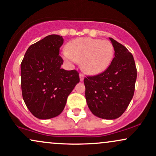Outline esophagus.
Segmentation results:
<instances>
[{
    "label": "esophagus",
    "mask_w": 156,
    "mask_h": 156,
    "mask_svg": "<svg viewBox=\"0 0 156 156\" xmlns=\"http://www.w3.org/2000/svg\"><path fill=\"white\" fill-rule=\"evenodd\" d=\"M79 77H80V81H83V79H84V76L82 73H80L79 74Z\"/></svg>",
    "instance_id": "obj_1"
}]
</instances>
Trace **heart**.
<instances>
[{
    "label": "heart",
    "mask_w": 156,
    "mask_h": 156,
    "mask_svg": "<svg viewBox=\"0 0 156 156\" xmlns=\"http://www.w3.org/2000/svg\"><path fill=\"white\" fill-rule=\"evenodd\" d=\"M63 59L70 66L81 62V68L89 75L104 72L114 56V48L107 40L83 37L69 42L62 52Z\"/></svg>",
    "instance_id": "1"
}]
</instances>
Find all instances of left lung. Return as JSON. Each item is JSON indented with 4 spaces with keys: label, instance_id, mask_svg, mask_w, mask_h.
<instances>
[{
    "label": "left lung",
    "instance_id": "8db88e82",
    "mask_svg": "<svg viewBox=\"0 0 156 156\" xmlns=\"http://www.w3.org/2000/svg\"><path fill=\"white\" fill-rule=\"evenodd\" d=\"M114 58L106 70L84 78L85 96L89 108L96 117L105 119L119 117L131 101L137 70L133 55L124 45L109 38Z\"/></svg>",
    "mask_w": 156,
    "mask_h": 156
}]
</instances>
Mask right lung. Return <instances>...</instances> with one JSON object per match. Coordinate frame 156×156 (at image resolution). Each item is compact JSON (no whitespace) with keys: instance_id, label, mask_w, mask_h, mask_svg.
<instances>
[{"instance_id":"add662e5","label":"right lung","mask_w":156,"mask_h":156,"mask_svg":"<svg viewBox=\"0 0 156 156\" xmlns=\"http://www.w3.org/2000/svg\"><path fill=\"white\" fill-rule=\"evenodd\" d=\"M62 36L51 34L31 44L21 63L23 101L34 117L48 119L63 112L67 97L79 83L76 70L62 69Z\"/></svg>"}]
</instances>
